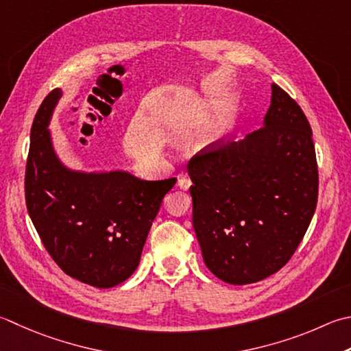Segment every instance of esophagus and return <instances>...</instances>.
<instances>
[{
    "mask_svg": "<svg viewBox=\"0 0 351 351\" xmlns=\"http://www.w3.org/2000/svg\"><path fill=\"white\" fill-rule=\"evenodd\" d=\"M190 185H191V180L187 176H182L178 180V187H180L181 190H189Z\"/></svg>",
    "mask_w": 351,
    "mask_h": 351,
    "instance_id": "obj_1",
    "label": "esophagus"
}]
</instances>
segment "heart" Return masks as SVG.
<instances>
[{
  "mask_svg": "<svg viewBox=\"0 0 351 351\" xmlns=\"http://www.w3.org/2000/svg\"><path fill=\"white\" fill-rule=\"evenodd\" d=\"M185 111H187V108H185V106H182V108L180 109V112H178V115H176L178 121H182L184 115H185ZM222 135H223V130H222L221 128H215V129H211V132H210L208 138H207V144H215L216 141L221 140V136H222Z\"/></svg>",
  "mask_w": 351,
  "mask_h": 351,
  "instance_id": "1",
  "label": "heart"
}]
</instances>
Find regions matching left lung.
I'll list each match as a JSON object with an SVG mask.
<instances>
[{
  "instance_id": "1",
  "label": "left lung",
  "mask_w": 351,
  "mask_h": 351,
  "mask_svg": "<svg viewBox=\"0 0 351 351\" xmlns=\"http://www.w3.org/2000/svg\"><path fill=\"white\" fill-rule=\"evenodd\" d=\"M193 228L208 269L230 285L278 272L303 240L318 202V164L303 109L272 84L265 126L191 158Z\"/></svg>"
}]
</instances>
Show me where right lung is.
<instances>
[{"label":"right lung","instance_id":"add662e5","mask_svg":"<svg viewBox=\"0 0 351 351\" xmlns=\"http://www.w3.org/2000/svg\"><path fill=\"white\" fill-rule=\"evenodd\" d=\"M60 95V89H53L34 115L24 181L27 211L47 252L66 276L106 289L136 269L162 197L176 178L144 181L125 171L65 169L47 129Z\"/></svg>","mask_w":351,"mask_h":351}]
</instances>
